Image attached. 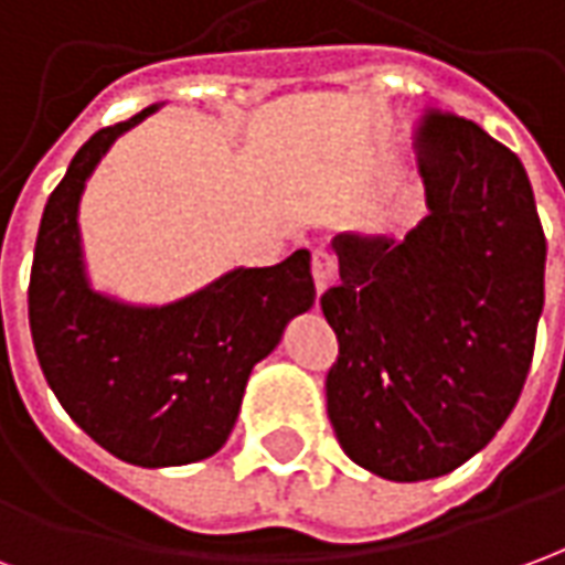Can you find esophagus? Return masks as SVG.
<instances>
[{
    "mask_svg": "<svg viewBox=\"0 0 565 565\" xmlns=\"http://www.w3.org/2000/svg\"><path fill=\"white\" fill-rule=\"evenodd\" d=\"M335 271H339V266H335V257H332V254H327V250H315V254H311V275H315L318 294H323V290L335 281Z\"/></svg>",
    "mask_w": 565,
    "mask_h": 565,
    "instance_id": "esophagus-1",
    "label": "esophagus"
}]
</instances>
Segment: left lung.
Masks as SVG:
<instances>
[{
  "label": "left lung",
  "mask_w": 565,
  "mask_h": 565,
  "mask_svg": "<svg viewBox=\"0 0 565 565\" xmlns=\"http://www.w3.org/2000/svg\"><path fill=\"white\" fill-rule=\"evenodd\" d=\"M426 214L403 242L342 233L320 296L339 339L327 415L342 450L387 481L454 472L505 424L545 306V230L518 153L426 111Z\"/></svg>",
  "instance_id": "1"
}]
</instances>
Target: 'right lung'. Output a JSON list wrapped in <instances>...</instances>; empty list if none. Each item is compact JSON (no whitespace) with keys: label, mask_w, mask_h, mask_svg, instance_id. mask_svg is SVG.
<instances>
[{"label":"right lung","mask_w":565,"mask_h":565,"mask_svg":"<svg viewBox=\"0 0 565 565\" xmlns=\"http://www.w3.org/2000/svg\"><path fill=\"white\" fill-rule=\"evenodd\" d=\"M160 105L99 129L47 199L30 275V330L68 417L117 460L160 469L223 448L250 369L315 306L311 254L233 269L169 306H129L93 290L78 202L108 148Z\"/></svg>","instance_id":"right-lung-1"}]
</instances>
